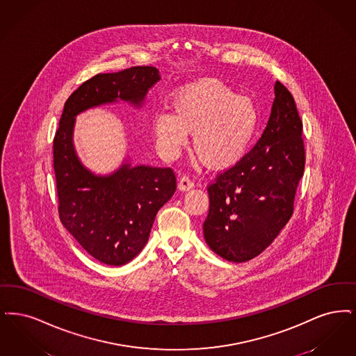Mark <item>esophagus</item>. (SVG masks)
I'll return each instance as SVG.
<instances>
[{
    "instance_id": "esophagus-1",
    "label": "esophagus",
    "mask_w": 356,
    "mask_h": 356,
    "mask_svg": "<svg viewBox=\"0 0 356 356\" xmlns=\"http://www.w3.org/2000/svg\"><path fill=\"white\" fill-rule=\"evenodd\" d=\"M194 187V182L187 177V175H184V177H181L179 178V182H178V188L181 190V191H186V190H190V188H193Z\"/></svg>"
}]
</instances>
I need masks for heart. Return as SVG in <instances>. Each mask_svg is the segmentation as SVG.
Returning <instances> with one entry per match:
<instances>
[{"mask_svg": "<svg viewBox=\"0 0 356 356\" xmlns=\"http://www.w3.org/2000/svg\"><path fill=\"white\" fill-rule=\"evenodd\" d=\"M171 114L155 115V138L168 156H175L193 133V150L211 169H226L248 150L257 127V111L246 97L216 78L181 89L171 99Z\"/></svg>", "mask_w": 356, "mask_h": 356, "instance_id": "obj_1", "label": "heart"}]
</instances>
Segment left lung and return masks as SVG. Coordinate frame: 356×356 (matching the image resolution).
I'll return each instance as SVG.
<instances>
[{
  "label": "left lung",
  "mask_w": 356,
  "mask_h": 356,
  "mask_svg": "<svg viewBox=\"0 0 356 356\" xmlns=\"http://www.w3.org/2000/svg\"><path fill=\"white\" fill-rule=\"evenodd\" d=\"M303 124L293 94L275 82V99L262 137L209 184L207 245L230 262H246L270 246L294 213L305 172Z\"/></svg>",
  "instance_id": "left-lung-1"
}]
</instances>
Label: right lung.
Listing matches in <instances>:
<instances>
[{
  "label": "right lung",
  "instance_id": "1",
  "mask_svg": "<svg viewBox=\"0 0 356 356\" xmlns=\"http://www.w3.org/2000/svg\"><path fill=\"white\" fill-rule=\"evenodd\" d=\"M159 79L154 66H134L85 81L65 102L53 139L62 225L93 258L110 266L131 261L145 248L158 210L175 193L177 179L170 168H131L130 163L108 177L94 175L74 152V117L118 98L139 106Z\"/></svg>",
  "mask_w": 356,
  "mask_h": 356
}]
</instances>
